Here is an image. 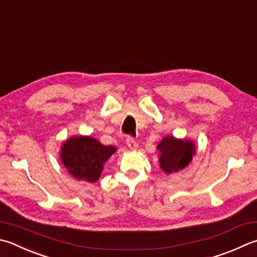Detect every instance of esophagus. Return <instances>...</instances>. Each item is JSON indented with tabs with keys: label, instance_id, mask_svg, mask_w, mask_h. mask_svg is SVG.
<instances>
[{
	"label": "esophagus",
	"instance_id": "obj_1",
	"mask_svg": "<svg viewBox=\"0 0 257 257\" xmlns=\"http://www.w3.org/2000/svg\"><path fill=\"white\" fill-rule=\"evenodd\" d=\"M125 142H127V146H128L130 149H136L137 146H138V144H137L136 141H135L134 137L128 136L127 139H125Z\"/></svg>",
	"mask_w": 257,
	"mask_h": 257
}]
</instances>
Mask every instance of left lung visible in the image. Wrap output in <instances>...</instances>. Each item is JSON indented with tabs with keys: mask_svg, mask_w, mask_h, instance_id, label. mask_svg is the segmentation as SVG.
I'll return each instance as SVG.
<instances>
[{
	"mask_svg": "<svg viewBox=\"0 0 257 257\" xmlns=\"http://www.w3.org/2000/svg\"><path fill=\"white\" fill-rule=\"evenodd\" d=\"M161 151V167L165 173L170 174L184 169L192 160L194 154V144L189 141H180L174 137H165L158 144Z\"/></svg>",
	"mask_w": 257,
	"mask_h": 257,
	"instance_id": "8db88e82",
	"label": "left lung"
}]
</instances>
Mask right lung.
Segmentation results:
<instances>
[{
    "instance_id": "add662e5",
    "label": "right lung",
    "mask_w": 257,
    "mask_h": 257,
    "mask_svg": "<svg viewBox=\"0 0 257 257\" xmlns=\"http://www.w3.org/2000/svg\"><path fill=\"white\" fill-rule=\"evenodd\" d=\"M115 152L113 146H104L92 137H75L66 141L62 148L63 164L78 180H99L103 164Z\"/></svg>"
}]
</instances>
